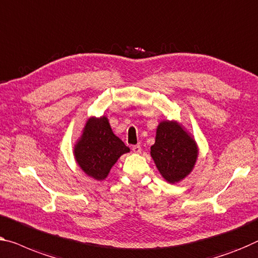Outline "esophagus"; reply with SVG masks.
I'll use <instances>...</instances> for the list:
<instances>
[{"instance_id": "34e87169", "label": "esophagus", "mask_w": 258, "mask_h": 258, "mask_svg": "<svg viewBox=\"0 0 258 258\" xmlns=\"http://www.w3.org/2000/svg\"><path fill=\"white\" fill-rule=\"evenodd\" d=\"M132 151H133V153H136V154H140L141 153V147L139 145H136V146H133V147H132Z\"/></svg>"}]
</instances>
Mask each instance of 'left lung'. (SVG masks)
<instances>
[{"label": "left lung", "mask_w": 258, "mask_h": 258, "mask_svg": "<svg viewBox=\"0 0 258 258\" xmlns=\"http://www.w3.org/2000/svg\"><path fill=\"white\" fill-rule=\"evenodd\" d=\"M199 148L195 137L177 120H161L151 156L161 176L175 184L185 179L196 166Z\"/></svg>", "instance_id": "8db88e82"}]
</instances>
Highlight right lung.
<instances>
[{"instance_id":"right-lung-1","label":"right lung","mask_w":258,"mask_h":258,"mask_svg":"<svg viewBox=\"0 0 258 258\" xmlns=\"http://www.w3.org/2000/svg\"><path fill=\"white\" fill-rule=\"evenodd\" d=\"M130 148L113 133L106 116L87 119L73 154L78 166L89 177L104 180L119 157Z\"/></svg>"}]
</instances>
